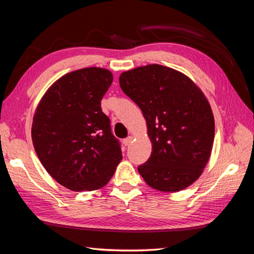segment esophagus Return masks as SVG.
Returning a JSON list of instances; mask_svg holds the SVG:
<instances>
[{
  "label": "esophagus",
  "instance_id": "1",
  "mask_svg": "<svg viewBox=\"0 0 254 254\" xmlns=\"http://www.w3.org/2000/svg\"><path fill=\"white\" fill-rule=\"evenodd\" d=\"M132 140H133V136H128V137H127V139H124V140H123L124 145H128V144H130V143L132 142Z\"/></svg>",
  "mask_w": 254,
  "mask_h": 254
}]
</instances>
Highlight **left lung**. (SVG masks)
<instances>
[{
    "mask_svg": "<svg viewBox=\"0 0 254 254\" xmlns=\"http://www.w3.org/2000/svg\"><path fill=\"white\" fill-rule=\"evenodd\" d=\"M120 86L139 105L152 143L149 160L137 170L161 192L194 183L210 159L214 117L203 92L184 73L149 64L122 72Z\"/></svg>",
    "mask_w": 254,
    "mask_h": 254,
    "instance_id": "left-lung-1",
    "label": "left lung"
}]
</instances>
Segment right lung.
<instances>
[{
	"mask_svg": "<svg viewBox=\"0 0 254 254\" xmlns=\"http://www.w3.org/2000/svg\"><path fill=\"white\" fill-rule=\"evenodd\" d=\"M112 82L107 68H80L55 81L36 107L31 130L36 155L51 177L71 191L103 188L122 160L101 109Z\"/></svg>",
	"mask_w": 254,
	"mask_h": 254,
	"instance_id": "right-lung-1",
	"label": "right lung"
}]
</instances>
